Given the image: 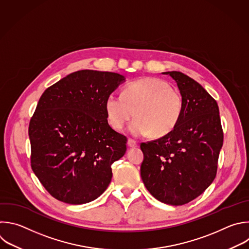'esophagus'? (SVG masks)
Listing matches in <instances>:
<instances>
[{
  "mask_svg": "<svg viewBox=\"0 0 249 249\" xmlns=\"http://www.w3.org/2000/svg\"><path fill=\"white\" fill-rule=\"evenodd\" d=\"M128 145H129L130 147H137V146H138V143H137L135 141L129 139V140H128Z\"/></svg>",
  "mask_w": 249,
  "mask_h": 249,
  "instance_id": "obj_1",
  "label": "esophagus"
}]
</instances>
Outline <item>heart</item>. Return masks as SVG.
<instances>
[{
  "instance_id": "obj_1",
  "label": "heart",
  "mask_w": 249,
  "mask_h": 249,
  "mask_svg": "<svg viewBox=\"0 0 249 249\" xmlns=\"http://www.w3.org/2000/svg\"><path fill=\"white\" fill-rule=\"evenodd\" d=\"M109 125L121 130L133 117L128 130L134 137H154L169 134L183 113V97L167 81L145 77L129 83L122 95H109L106 100Z\"/></svg>"
}]
</instances>
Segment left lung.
Returning <instances> with one entry per match:
<instances>
[{
	"label": "left lung",
	"instance_id": "left-lung-1",
	"mask_svg": "<svg viewBox=\"0 0 249 249\" xmlns=\"http://www.w3.org/2000/svg\"><path fill=\"white\" fill-rule=\"evenodd\" d=\"M169 74L183 97V113L169 134L141 143V177L157 200L183 205L200 196L213 182L224 134L216 101L191 77Z\"/></svg>",
	"mask_w": 249,
	"mask_h": 249
}]
</instances>
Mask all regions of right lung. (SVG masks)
<instances>
[{
	"mask_svg": "<svg viewBox=\"0 0 249 249\" xmlns=\"http://www.w3.org/2000/svg\"><path fill=\"white\" fill-rule=\"evenodd\" d=\"M123 81L114 72L79 70L41 96L28 129L31 167L57 200L84 204L108 187L127 138L109 126L106 100Z\"/></svg>",
	"mask_w": 249,
	"mask_h": 249,
	"instance_id": "right-lung-1",
	"label": "right lung"
}]
</instances>
